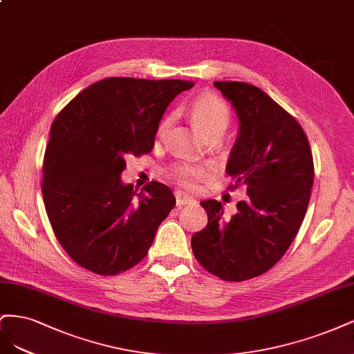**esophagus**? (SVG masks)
<instances>
[{
	"label": "esophagus",
	"mask_w": 354,
	"mask_h": 354,
	"mask_svg": "<svg viewBox=\"0 0 354 354\" xmlns=\"http://www.w3.org/2000/svg\"><path fill=\"white\" fill-rule=\"evenodd\" d=\"M196 203H197L196 200L191 198V197H188V196H185V194L176 192V206H178V207H180V206H187V204H196Z\"/></svg>",
	"instance_id": "esophagus-1"
}]
</instances>
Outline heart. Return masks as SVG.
Listing matches in <instances>:
<instances>
[{"label": "heart", "instance_id": "obj_1", "mask_svg": "<svg viewBox=\"0 0 354 354\" xmlns=\"http://www.w3.org/2000/svg\"><path fill=\"white\" fill-rule=\"evenodd\" d=\"M191 119L197 131L209 138V136H221L231 122V113L225 102L216 95L203 94L194 100L191 106ZM170 123V118H166L158 128V133H163ZM212 169L206 163L180 162L174 165L169 170L178 184L188 189H196L198 182L210 176Z\"/></svg>", "mask_w": 354, "mask_h": 354}]
</instances>
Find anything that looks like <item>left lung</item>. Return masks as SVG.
<instances>
[{
  "instance_id": "obj_1",
  "label": "left lung",
  "mask_w": 354,
  "mask_h": 354,
  "mask_svg": "<svg viewBox=\"0 0 354 354\" xmlns=\"http://www.w3.org/2000/svg\"><path fill=\"white\" fill-rule=\"evenodd\" d=\"M231 102L239 131L226 174L247 187L245 201L223 219L222 203L201 201L207 226L191 238L198 263L223 281H245L269 270L297 235L315 178L309 141L290 113L260 88L214 82Z\"/></svg>"
}]
</instances>
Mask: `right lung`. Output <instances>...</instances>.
I'll return each mask as SVG.
<instances>
[{
	"instance_id": "add662e5",
	"label": "right lung",
	"mask_w": 354,
	"mask_h": 354,
	"mask_svg": "<svg viewBox=\"0 0 354 354\" xmlns=\"http://www.w3.org/2000/svg\"><path fill=\"white\" fill-rule=\"evenodd\" d=\"M191 81L107 77L57 115L42 166V196L55 238L79 266L118 275L147 256L174 192L123 184L124 157L150 153L163 113Z\"/></svg>"
}]
</instances>
